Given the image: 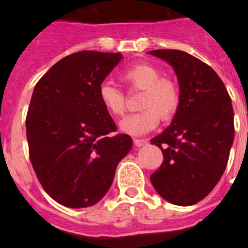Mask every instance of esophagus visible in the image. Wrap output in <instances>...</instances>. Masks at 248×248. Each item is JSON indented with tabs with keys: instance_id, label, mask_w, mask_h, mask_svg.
<instances>
[{
	"instance_id": "esophagus-1",
	"label": "esophagus",
	"mask_w": 248,
	"mask_h": 248,
	"mask_svg": "<svg viewBox=\"0 0 248 248\" xmlns=\"http://www.w3.org/2000/svg\"><path fill=\"white\" fill-rule=\"evenodd\" d=\"M148 143V140L146 139H134V144L135 146H143Z\"/></svg>"
}]
</instances>
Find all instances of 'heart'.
I'll return each mask as SVG.
<instances>
[{
    "label": "heart",
    "instance_id": "obj_1",
    "mask_svg": "<svg viewBox=\"0 0 248 248\" xmlns=\"http://www.w3.org/2000/svg\"><path fill=\"white\" fill-rule=\"evenodd\" d=\"M122 80L130 89L143 91L139 108L120 122V129L130 135H143L154 130L163 120L171 119L180 107V89L174 80L164 78L159 68L150 63H138L126 68ZM98 98L103 108L111 117H120L125 111V94L109 82L100 84Z\"/></svg>",
    "mask_w": 248,
    "mask_h": 248
}]
</instances>
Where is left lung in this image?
I'll use <instances>...</instances> for the list:
<instances>
[{"label": "left lung", "instance_id": "obj_1", "mask_svg": "<svg viewBox=\"0 0 248 248\" xmlns=\"http://www.w3.org/2000/svg\"><path fill=\"white\" fill-rule=\"evenodd\" d=\"M149 53L174 68L181 95L171 124L151 139L164 155L151 184L169 202L194 205L212 191L226 169L235 138L231 98L216 72L196 57L177 49Z\"/></svg>", "mask_w": 248, "mask_h": 248}]
</instances>
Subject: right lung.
Masks as SVG:
<instances>
[{
    "label": "right lung",
    "instance_id": "1",
    "mask_svg": "<svg viewBox=\"0 0 248 248\" xmlns=\"http://www.w3.org/2000/svg\"><path fill=\"white\" fill-rule=\"evenodd\" d=\"M120 53L82 50L62 58L38 80L26 117L28 153L50 198L67 207L95 205L113 183L133 140L98 98Z\"/></svg>",
    "mask_w": 248,
    "mask_h": 248
}]
</instances>
